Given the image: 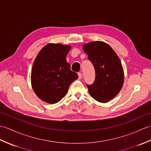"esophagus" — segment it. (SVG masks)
Returning a JSON list of instances; mask_svg holds the SVG:
<instances>
[{"label":"esophagus","instance_id":"34e87169","mask_svg":"<svg viewBox=\"0 0 151 151\" xmlns=\"http://www.w3.org/2000/svg\"><path fill=\"white\" fill-rule=\"evenodd\" d=\"M78 78L79 79H81L82 78V75L81 73H78Z\"/></svg>","mask_w":151,"mask_h":151}]
</instances>
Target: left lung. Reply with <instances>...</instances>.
I'll return each mask as SVG.
<instances>
[{
    "label": "left lung",
    "mask_w": 151,
    "mask_h": 151,
    "mask_svg": "<svg viewBox=\"0 0 151 151\" xmlns=\"http://www.w3.org/2000/svg\"><path fill=\"white\" fill-rule=\"evenodd\" d=\"M95 70L93 84L87 85L91 97L106 103L117 96L124 83V70L120 59L112 48L103 41H92L83 45Z\"/></svg>",
    "instance_id": "obj_1"
}]
</instances>
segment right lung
<instances>
[{
  "label": "right lung",
  "instance_id": "add662e5",
  "mask_svg": "<svg viewBox=\"0 0 151 151\" xmlns=\"http://www.w3.org/2000/svg\"><path fill=\"white\" fill-rule=\"evenodd\" d=\"M68 45L49 43L42 48L35 59L31 71V84L41 100L49 104L59 102L67 94L70 84L78 75L70 70L66 56Z\"/></svg>",
  "mask_w": 151,
  "mask_h": 151
}]
</instances>
